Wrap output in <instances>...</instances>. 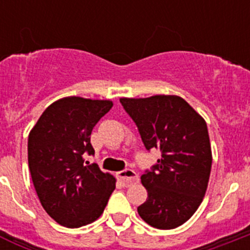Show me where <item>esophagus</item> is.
I'll list each match as a JSON object with an SVG mask.
<instances>
[{"instance_id": "obj_1", "label": "esophagus", "mask_w": 250, "mask_h": 250, "mask_svg": "<svg viewBox=\"0 0 250 250\" xmlns=\"http://www.w3.org/2000/svg\"><path fill=\"white\" fill-rule=\"evenodd\" d=\"M118 179L123 183L125 187L127 185L132 184V183H136L139 180V175L131 169H125V170H121L118 173Z\"/></svg>"}]
</instances>
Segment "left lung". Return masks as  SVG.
<instances>
[{"label":"left lung","instance_id":"1","mask_svg":"<svg viewBox=\"0 0 250 250\" xmlns=\"http://www.w3.org/2000/svg\"><path fill=\"white\" fill-rule=\"evenodd\" d=\"M120 103L146 150L161 152L158 164L141 175L147 199L139 215L154 228H176L190 219L207 191L213 160L207 123L176 95L121 98Z\"/></svg>","mask_w":250,"mask_h":250}]
</instances>
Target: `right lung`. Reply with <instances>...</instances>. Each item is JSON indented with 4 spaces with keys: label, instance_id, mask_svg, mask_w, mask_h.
<instances>
[{
    "label": "right lung",
    "instance_id": "add662e5",
    "mask_svg": "<svg viewBox=\"0 0 250 250\" xmlns=\"http://www.w3.org/2000/svg\"><path fill=\"white\" fill-rule=\"evenodd\" d=\"M112 107L110 100L68 96L51 104L28 135V167L46 213L66 228H80L103 214L114 176L85 161L90 135Z\"/></svg>",
    "mask_w": 250,
    "mask_h": 250
}]
</instances>
